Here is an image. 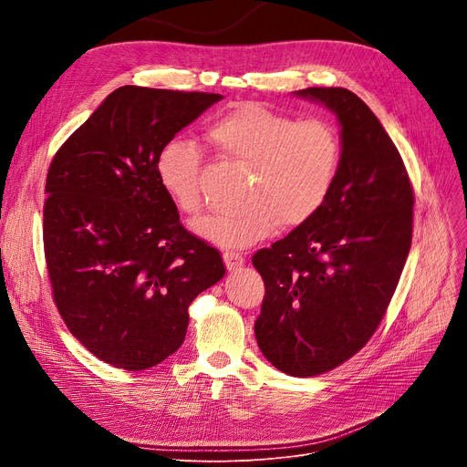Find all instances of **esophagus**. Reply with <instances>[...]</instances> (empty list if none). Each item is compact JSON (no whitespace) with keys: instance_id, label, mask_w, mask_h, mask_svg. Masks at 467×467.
<instances>
[{"instance_id":"1","label":"esophagus","mask_w":467,"mask_h":467,"mask_svg":"<svg viewBox=\"0 0 467 467\" xmlns=\"http://www.w3.org/2000/svg\"><path fill=\"white\" fill-rule=\"evenodd\" d=\"M223 261L227 265V271H231V273L238 271V268L244 265V257L240 254H236V252H225L223 254Z\"/></svg>"}]
</instances>
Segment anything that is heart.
Here are the masks:
<instances>
[{
	"label": "heart",
	"instance_id": "heart-1",
	"mask_svg": "<svg viewBox=\"0 0 467 467\" xmlns=\"http://www.w3.org/2000/svg\"><path fill=\"white\" fill-rule=\"evenodd\" d=\"M215 151L248 168L238 192L242 208L212 213L194 233L227 250H244L271 236L276 225L299 227L326 204L340 170L342 143L324 119H296L257 104H242L206 129ZM157 178L185 215L202 208V151L171 140L155 161Z\"/></svg>",
	"mask_w": 467,
	"mask_h": 467
}]
</instances>
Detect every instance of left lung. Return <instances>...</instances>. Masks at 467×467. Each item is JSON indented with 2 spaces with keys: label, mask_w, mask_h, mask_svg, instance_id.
Wrapping results in <instances>:
<instances>
[{
  "label": "left lung",
  "mask_w": 467,
  "mask_h": 467,
  "mask_svg": "<svg viewBox=\"0 0 467 467\" xmlns=\"http://www.w3.org/2000/svg\"><path fill=\"white\" fill-rule=\"evenodd\" d=\"M337 113L342 159L326 204L252 263L265 282L255 322L263 356L291 377L358 354L394 297L412 240L414 191L380 120L354 92H297Z\"/></svg>",
  "instance_id": "1"
}]
</instances>
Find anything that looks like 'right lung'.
<instances>
[{
  "label": "right lung",
  "mask_w": 467,
  "mask_h": 467,
  "mask_svg": "<svg viewBox=\"0 0 467 467\" xmlns=\"http://www.w3.org/2000/svg\"><path fill=\"white\" fill-rule=\"evenodd\" d=\"M221 94L127 85L113 90L48 166L43 248L69 333L102 361L143 371L185 340L189 305L225 276L191 234L155 161Z\"/></svg>",
  "instance_id": "add662e5"
}]
</instances>
